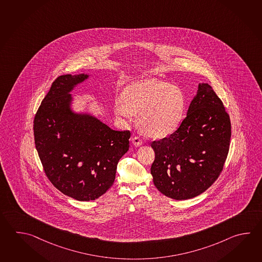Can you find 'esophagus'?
I'll return each mask as SVG.
<instances>
[{
    "label": "esophagus",
    "mask_w": 262,
    "mask_h": 262,
    "mask_svg": "<svg viewBox=\"0 0 262 262\" xmlns=\"http://www.w3.org/2000/svg\"><path fill=\"white\" fill-rule=\"evenodd\" d=\"M132 141H133V144H134L135 146H140V145L143 144V141L140 138L139 136H135V137H134V138L132 139Z\"/></svg>",
    "instance_id": "obj_1"
}]
</instances>
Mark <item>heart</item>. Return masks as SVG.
Here are the masks:
<instances>
[{
    "label": "heart",
    "instance_id": "heart-1",
    "mask_svg": "<svg viewBox=\"0 0 262 262\" xmlns=\"http://www.w3.org/2000/svg\"><path fill=\"white\" fill-rule=\"evenodd\" d=\"M122 102L116 103V112L130 119L140 112L138 124L147 135L161 138L171 134L181 120L185 97L174 85L156 80L130 84L124 90Z\"/></svg>",
    "mask_w": 262,
    "mask_h": 262
}]
</instances>
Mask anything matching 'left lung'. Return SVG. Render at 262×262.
Returning a JSON list of instances; mask_svg holds the SVG:
<instances>
[{
	"label": "left lung",
	"instance_id": "obj_1",
	"mask_svg": "<svg viewBox=\"0 0 262 262\" xmlns=\"http://www.w3.org/2000/svg\"><path fill=\"white\" fill-rule=\"evenodd\" d=\"M231 124L213 88L200 84L187 117L171 135L151 143V174L167 197L187 200L204 192L223 171L230 150Z\"/></svg>",
	"mask_w": 262,
	"mask_h": 262
}]
</instances>
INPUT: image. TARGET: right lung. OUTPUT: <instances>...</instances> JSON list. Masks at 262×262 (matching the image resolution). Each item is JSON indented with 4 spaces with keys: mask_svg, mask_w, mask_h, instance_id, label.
I'll use <instances>...</instances> for the list:
<instances>
[{
    "mask_svg": "<svg viewBox=\"0 0 262 262\" xmlns=\"http://www.w3.org/2000/svg\"><path fill=\"white\" fill-rule=\"evenodd\" d=\"M88 75H59L33 119L43 171L54 187L77 201H93L112 187L129 130H115L89 115L70 110V91Z\"/></svg>",
    "mask_w": 262,
    "mask_h": 262,
    "instance_id": "1",
    "label": "right lung"
}]
</instances>
